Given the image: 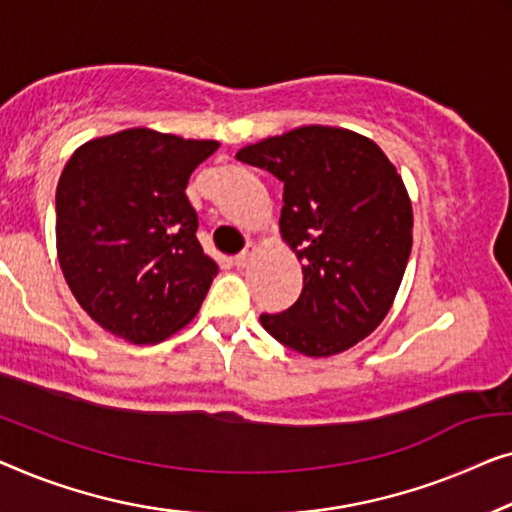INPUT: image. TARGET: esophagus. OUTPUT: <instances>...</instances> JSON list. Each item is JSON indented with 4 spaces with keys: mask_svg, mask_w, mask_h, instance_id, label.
Wrapping results in <instances>:
<instances>
[{
    "mask_svg": "<svg viewBox=\"0 0 512 512\" xmlns=\"http://www.w3.org/2000/svg\"><path fill=\"white\" fill-rule=\"evenodd\" d=\"M255 255H257V246H253V243H250V246L243 250V253H239V255L234 257V264L239 266V269H246V266L253 264Z\"/></svg>",
    "mask_w": 512,
    "mask_h": 512,
    "instance_id": "1",
    "label": "esophagus"
}]
</instances>
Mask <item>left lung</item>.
I'll return each instance as SVG.
<instances>
[{
    "instance_id": "left-lung-1",
    "label": "left lung",
    "mask_w": 512,
    "mask_h": 512,
    "mask_svg": "<svg viewBox=\"0 0 512 512\" xmlns=\"http://www.w3.org/2000/svg\"><path fill=\"white\" fill-rule=\"evenodd\" d=\"M236 160L283 183L280 236L301 262L304 290L262 327L306 357H331L376 329L397 297L413 206L397 167L366 136L306 125L241 148Z\"/></svg>"
}]
</instances>
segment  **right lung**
<instances>
[{"label": "right lung", "mask_w": 512, "mask_h": 512, "mask_svg": "<svg viewBox=\"0 0 512 512\" xmlns=\"http://www.w3.org/2000/svg\"><path fill=\"white\" fill-rule=\"evenodd\" d=\"M220 148L148 127L74 150L55 192L57 259L99 327L129 343H160L197 315L218 264L197 241L185 187Z\"/></svg>", "instance_id": "obj_1"}]
</instances>
